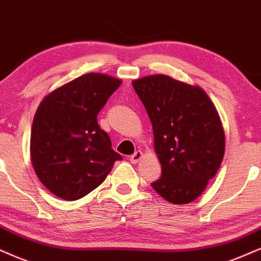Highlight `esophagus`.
I'll use <instances>...</instances> for the list:
<instances>
[{
    "instance_id": "esophagus-1",
    "label": "esophagus",
    "mask_w": 261,
    "mask_h": 261,
    "mask_svg": "<svg viewBox=\"0 0 261 261\" xmlns=\"http://www.w3.org/2000/svg\"><path fill=\"white\" fill-rule=\"evenodd\" d=\"M141 158H142V151H141V150H136V151H135V153L130 156V161H131V163H133V164H137L138 161L141 160Z\"/></svg>"
}]
</instances>
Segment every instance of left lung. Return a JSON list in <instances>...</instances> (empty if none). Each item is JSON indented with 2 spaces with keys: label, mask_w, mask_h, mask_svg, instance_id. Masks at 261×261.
Masks as SVG:
<instances>
[{
  "label": "left lung",
  "mask_w": 261,
  "mask_h": 261,
  "mask_svg": "<svg viewBox=\"0 0 261 261\" xmlns=\"http://www.w3.org/2000/svg\"><path fill=\"white\" fill-rule=\"evenodd\" d=\"M133 87L149 115L161 164V177L151 187L171 203H189L222 164L225 135L218 112L200 87L169 75L135 79Z\"/></svg>",
  "instance_id": "1"
}]
</instances>
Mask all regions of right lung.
Listing matches in <instances>:
<instances>
[{"label":"right lung","instance_id":"add662e5","mask_svg":"<svg viewBox=\"0 0 261 261\" xmlns=\"http://www.w3.org/2000/svg\"><path fill=\"white\" fill-rule=\"evenodd\" d=\"M121 81L87 73L43 98L31 130L30 151L35 172L58 197L74 201L106 179L120 154L97 124V114Z\"/></svg>","mask_w":261,"mask_h":261}]
</instances>
